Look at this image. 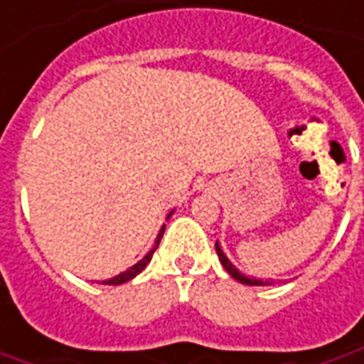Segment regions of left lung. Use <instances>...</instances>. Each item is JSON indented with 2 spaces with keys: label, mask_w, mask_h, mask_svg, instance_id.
<instances>
[{
  "label": "left lung",
  "mask_w": 364,
  "mask_h": 364,
  "mask_svg": "<svg viewBox=\"0 0 364 364\" xmlns=\"http://www.w3.org/2000/svg\"><path fill=\"white\" fill-rule=\"evenodd\" d=\"M215 250H218V256H220L221 266L228 269V274H230L232 278H235L237 282L247 284V286H268V282H264V280H256V278H247L245 274H242V272H237V269H235V266H233L232 262H230V259L225 257V254L221 252V247L218 244H215Z\"/></svg>",
  "instance_id": "obj_1"
}]
</instances>
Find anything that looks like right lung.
Segmentation results:
<instances>
[{
    "mask_svg": "<svg viewBox=\"0 0 364 364\" xmlns=\"http://www.w3.org/2000/svg\"><path fill=\"white\" fill-rule=\"evenodd\" d=\"M163 232H165V228H163V230H161V233L157 235V245H159V242H161V237H163ZM157 245H155V247H153V250H151V252H149V254H146V256H144L141 262H136L132 268H129L127 272H122V274H119V276H114V278H110V280H105V284H108V286H119V284H124V282H129V280H132L136 274H141V272L146 268V264L151 262V257H153V254H155Z\"/></svg>",
    "mask_w": 364,
    "mask_h": 364,
    "instance_id": "add662e5",
    "label": "right lung"
}]
</instances>
